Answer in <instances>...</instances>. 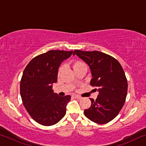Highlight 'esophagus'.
<instances>
[{
  "mask_svg": "<svg viewBox=\"0 0 146 146\" xmlns=\"http://www.w3.org/2000/svg\"><path fill=\"white\" fill-rule=\"evenodd\" d=\"M73 97L75 98H77V99H81V98H82V97L78 95H73Z\"/></svg>",
  "mask_w": 146,
  "mask_h": 146,
  "instance_id": "1",
  "label": "esophagus"
}]
</instances>
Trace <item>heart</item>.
I'll return each mask as SVG.
<instances>
[{
  "instance_id": "obj_1",
  "label": "heart",
  "mask_w": 146,
  "mask_h": 146,
  "mask_svg": "<svg viewBox=\"0 0 146 146\" xmlns=\"http://www.w3.org/2000/svg\"><path fill=\"white\" fill-rule=\"evenodd\" d=\"M71 67L73 68V69L74 71H77L80 68L83 67V66H86L85 64L82 62H81L80 60H73L71 62ZM62 71V66H60V67L59 68L58 70V76L60 75Z\"/></svg>"
}]
</instances>
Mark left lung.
Here are the masks:
<instances>
[{"label":"left lung","instance_id":"obj_1","mask_svg":"<svg viewBox=\"0 0 146 146\" xmlns=\"http://www.w3.org/2000/svg\"><path fill=\"white\" fill-rule=\"evenodd\" d=\"M73 55L88 64L93 76L90 84L99 92L95 100L90 98L91 107L84 110L85 116L100 124L110 122L119 113L127 96V81L122 66L114 57L98 51L76 49Z\"/></svg>","mask_w":146,"mask_h":146}]
</instances>
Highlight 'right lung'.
I'll return each instance as SVG.
<instances>
[{
  "mask_svg": "<svg viewBox=\"0 0 146 146\" xmlns=\"http://www.w3.org/2000/svg\"><path fill=\"white\" fill-rule=\"evenodd\" d=\"M72 53L50 50L34 57L24 69L20 86L22 100L31 117L41 125L55 124L66 115L71 96L59 97L52 88L62 62Z\"/></svg>",
  "mask_w": 146,
  "mask_h": 146,
  "instance_id": "add662e5",
  "label": "right lung"
}]
</instances>
